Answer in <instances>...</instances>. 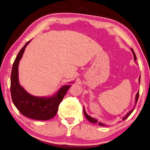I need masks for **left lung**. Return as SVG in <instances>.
Segmentation results:
<instances>
[{"label":"left lung","mask_w":150,"mask_h":150,"mask_svg":"<svg viewBox=\"0 0 150 150\" xmlns=\"http://www.w3.org/2000/svg\"><path fill=\"white\" fill-rule=\"evenodd\" d=\"M131 51H132V52H133V54H134V60H135V61H136V59H137V58H136L135 53L134 52V50H133V49H132V48L131 49ZM139 81H140V78H139ZM139 96V91L137 93V95H136V98H135V105H136V104H137V101H138ZM135 107L132 110H130L129 112H128V113H127V114H126V115L124 117H122V120H123V121L125 120V119H126V118H127L128 117H129V115H130V114H132V112L134 111V110L135 109ZM83 113H84V114H85V117H86V119H87L89 121H91V122H93V123H96V122H98L97 120H96V119L93 118V117H91V116L88 115V114H86V112H85V109H84V108H83ZM98 125H100V126H104V125H105L104 124H103V123H101V122H98Z\"/></svg>","instance_id":"obj_1"}]
</instances>
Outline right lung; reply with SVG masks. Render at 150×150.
Masks as SVG:
<instances>
[{"label": "right lung", "instance_id": "obj_1", "mask_svg": "<svg viewBox=\"0 0 150 150\" xmlns=\"http://www.w3.org/2000/svg\"><path fill=\"white\" fill-rule=\"evenodd\" d=\"M28 41L20 51L13 63L11 74V95L15 106L22 115L36 120H49L57 113L59 105L71 85H65L51 98H37L30 95L20 85L18 67Z\"/></svg>", "mask_w": 150, "mask_h": 150}]
</instances>
